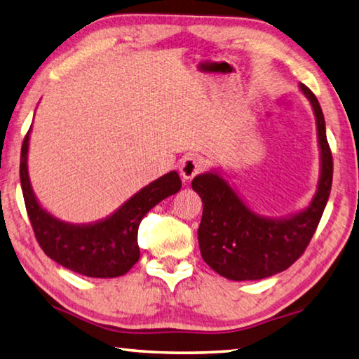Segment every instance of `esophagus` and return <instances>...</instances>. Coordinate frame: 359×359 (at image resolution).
Returning a JSON list of instances; mask_svg holds the SVG:
<instances>
[{
    "instance_id": "esophagus-1",
    "label": "esophagus",
    "mask_w": 359,
    "mask_h": 359,
    "mask_svg": "<svg viewBox=\"0 0 359 359\" xmlns=\"http://www.w3.org/2000/svg\"><path fill=\"white\" fill-rule=\"evenodd\" d=\"M203 168V161L200 159L198 156H184L183 161L180 162V173L184 180H191L197 173L202 172Z\"/></svg>"
}]
</instances>
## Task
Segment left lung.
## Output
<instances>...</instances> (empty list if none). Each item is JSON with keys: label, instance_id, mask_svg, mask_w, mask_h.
<instances>
[{"label": "left lung", "instance_id": "obj_1", "mask_svg": "<svg viewBox=\"0 0 359 359\" xmlns=\"http://www.w3.org/2000/svg\"><path fill=\"white\" fill-rule=\"evenodd\" d=\"M301 90L311 100L322 149V176L311 206L287 219H269L250 211L222 176L203 173L192 187L203 202L198 246L203 260L224 278L257 280L292 266L309 246L328 202L332 184V154L326 140L322 107L309 88Z\"/></svg>", "mask_w": 359, "mask_h": 359}]
</instances>
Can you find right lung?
Masks as SVG:
<instances>
[{
  "instance_id": "obj_1",
  "label": "right lung",
  "mask_w": 359,
  "mask_h": 359,
  "mask_svg": "<svg viewBox=\"0 0 359 359\" xmlns=\"http://www.w3.org/2000/svg\"><path fill=\"white\" fill-rule=\"evenodd\" d=\"M28 140L29 130L22 144L20 183L31 227L41 249L61 266L88 278L107 279L128 273L140 259L138 225L153 206L181 189L178 173L161 176L102 221L67 224L42 210L31 191L27 170Z\"/></svg>"
}]
</instances>
